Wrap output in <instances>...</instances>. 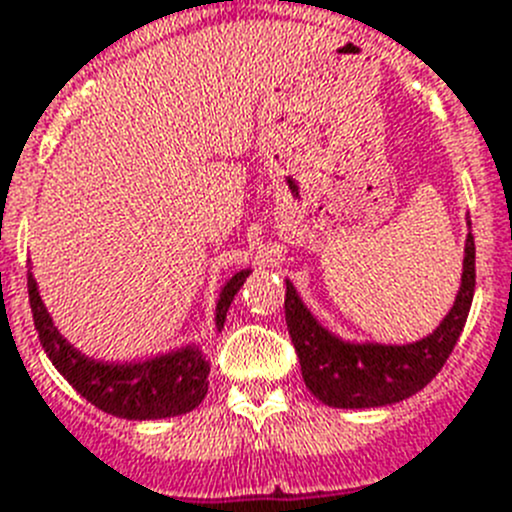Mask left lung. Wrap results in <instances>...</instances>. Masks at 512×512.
Instances as JSON below:
<instances>
[{
  "mask_svg": "<svg viewBox=\"0 0 512 512\" xmlns=\"http://www.w3.org/2000/svg\"><path fill=\"white\" fill-rule=\"evenodd\" d=\"M474 296V237H467L462 288L439 329L416 344H347L316 324L285 283V324L306 388L331 408H377L411 398L439 375L457 344Z\"/></svg>",
  "mask_w": 512,
  "mask_h": 512,
  "instance_id": "obj_1",
  "label": "left lung"
}]
</instances>
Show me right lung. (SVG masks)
<instances>
[{"instance_id": "add662e5", "label": "right lung", "mask_w": 512, "mask_h": 512, "mask_svg": "<svg viewBox=\"0 0 512 512\" xmlns=\"http://www.w3.org/2000/svg\"><path fill=\"white\" fill-rule=\"evenodd\" d=\"M247 275L250 270L237 273L224 285L219 306H216L219 329L224 326L229 306ZM27 293H30L32 321H35L45 354L53 359V365L73 388L89 403H94L99 411L119 418H132V421H147V418L181 416V413L193 411L204 400L206 390H209V380H206L209 362L199 349H183V352L142 362V365H101V362L78 354L58 334L43 301H40L38 285L32 275H27Z\"/></svg>"}]
</instances>
